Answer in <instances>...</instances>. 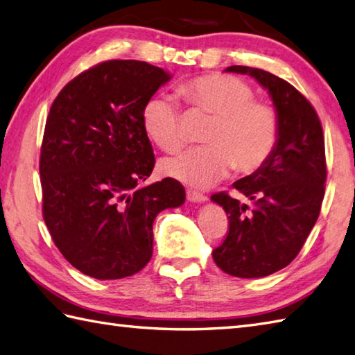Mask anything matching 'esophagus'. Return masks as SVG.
<instances>
[{
    "label": "esophagus",
    "mask_w": 355,
    "mask_h": 355,
    "mask_svg": "<svg viewBox=\"0 0 355 355\" xmlns=\"http://www.w3.org/2000/svg\"><path fill=\"white\" fill-rule=\"evenodd\" d=\"M186 197L189 201H193V202H205L207 200V197L205 193H201L198 191H193V189H187L186 191Z\"/></svg>",
    "instance_id": "obj_1"
}]
</instances>
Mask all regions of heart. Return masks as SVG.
Wrapping results in <instances>:
<instances>
[{"instance_id": "1", "label": "heart", "mask_w": 355, "mask_h": 355, "mask_svg": "<svg viewBox=\"0 0 355 355\" xmlns=\"http://www.w3.org/2000/svg\"><path fill=\"white\" fill-rule=\"evenodd\" d=\"M183 99L214 117L205 134L206 146L187 148L164 158L162 171L184 184L206 187L227 175L235 166L241 173L261 169L275 153L279 139L277 111L256 101L254 92L238 78L205 74L182 82ZM148 137L163 150H173L184 140L180 112L169 96L150 97L141 112Z\"/></svg>"}]
</instances>
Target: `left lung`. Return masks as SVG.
<instances>
[{
  "instance_id": "left-lung-1",
  "label": "left lung",
  "mask_w": 355,
  "mask_h": 355,
  "mask_svg": "<svg viewBox=\"0 0 355 355\" xmlns=\"http://www.w3.org/2000/svg\"><path fill=\"white\" fill-rule=\"evenodd\" d=\"M267 89L279 116V139L268 162L233 187L252 207L225 192L210 200L229 216V233L214 250L224 273L263 277L296 258L320 214L327 182L325 140L318 112L288 82L266 70L232 65Z\"/></svg>"
}]
</instances>
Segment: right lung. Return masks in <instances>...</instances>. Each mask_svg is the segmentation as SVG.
I'll list each match as a JSON object with an SVG mask.
<instances>
[{"label": "right lung", "mask_w": 355, "mask_h": 355, "mask_svg": "<svg viewBox=\"0 0 355 355\" xmlns=\"http://www.w3.org/2000/svg\"><path fill=\"white\" fill-rule=\"evenodd\" d=\"M171 79L141 61L97 64L67 84L45 123L42 215L59 252L96 279L132 276L153 256V224L182 206L173 178L140 187L155 157L141 112Z\"/></svg>", "instance_id": "right-lung-1"}]
</instances>
